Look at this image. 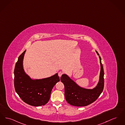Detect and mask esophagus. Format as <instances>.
Instances as JSON below:
<instances>
[{
    "mask_svg": "<svg viewBox=\"0 0 125 125\" xmlns=\"http://www.w3.org/2000/svg\"><path fill=\"white\" fill-rule=\"evenodd\" d=\"M62 72H59V73H58V75H59V77H61V75H62Z\"/></svg>",
    "mask_w": 125,
    "mask_h": 125,
    "instance_id": "esophagus-1",
    "label": "esophagus"
}]
</instances>
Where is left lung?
Returning a JSON list of instances; mask_svg holds the SVG:
<instances>
[{
  "instance_id": "1",
  "label": "left lung",
  "mask_w": 125,
  "mask_h": 125,
  "mask_svg": "<svg viewBox=\"0 0 125 125\" xmlns=\"http://www.w3.org/2000/svg\"><path fill=\"white\" fill-rule=\"evenodd\" d=\"M99 56L98 52L96 51ZM101 71L99 81L95 87L92 89L83 88L77 85L66 74H63L60 78L65 86V96L66 102L71 105L77 107L86 106L94 103L103 92L104 88V70L99 56Z\"/></svg>"
}]
</instances>
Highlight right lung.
<instances>
[{"label":"right lung","instance_id":"obj_1","mask_svg":"<svg viewBox=\"0 0 125 125\" xmlns=\"http://www.w3.org/2000/svg\"><path fill=\"white\" fill-rule=\"evenodd\" d=\"M26 50L18 57L14 70V86L16 93L30 105H44L50 99L52 89L60 81L58 73L42 79H32L25 73L23 59Z\"/></svg>","mask_w":125,"mask_h":125}]
</instances>
